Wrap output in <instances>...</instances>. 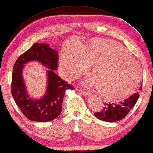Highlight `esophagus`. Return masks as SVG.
Wrapping results in <instances>:
<instances>
[{"label":"esophagus","instance_id":"1","mask_svg":"<svg viewBox=\"0 0 153 153\" xmlns=\"http://www.w3.org/2000/svg\"><path fill=\"white\" fill-rule=\"evenodd\" d=\"M79 92H80V94H82L83 96H86V97H88V96H89L90 95V93L88 92V91H85L79 90Z\"/></svg>","mask_w":153,"mask_h":153}]
</instances>
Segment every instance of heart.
I'll use <instances>...</instances> for the list:
<instances>
[{"instance_id": "b5f03b06", "label": "heart", "mask_w": 153, "mask_h": 153, "mask_svg": "<svg viewBox=\"0 0 153 153\" xmlns=\"http://www.w3.org/2000/svg\"><path fill=\"white\" fill-rule=\"evenodd\" d=\"M92 65L94 79L89 84L98 87L105 98L117 100L132 94L140 82L137 63L126 49L116 41L91 39L80 45L77 41L61 50L59 69L63 77L75 79Z\"/></svg>"}]
</instances>
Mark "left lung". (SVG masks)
<instances>
[{"instance_id": "1", "label": "left lung", "mask_w": 153, "mask_h": 153, "mask_svg": "<svg viewBox=\"0 0 153 153\" xmlns=\"http://www.w3.org/2000/svg\"><path fill=\"white\" fill-rule=\"evenodd\" d=\"M142 85H140L139 90H142ZM139 94L134 93L124 100L120 102L119 104H106L100 112H95V115L99 120L108 122V123H114L121 120L129 113L132 109L135 104L137 103Z\"/></svg>"}]
</instances>
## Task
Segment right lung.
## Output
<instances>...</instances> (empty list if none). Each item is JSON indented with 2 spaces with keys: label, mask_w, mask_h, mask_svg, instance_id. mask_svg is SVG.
I'll list each match as a JSON object with an SVG mask.
<instances>
[{
  "label": "right lung",
  "mask_w": 153,
  "mask_h": 153,
  "mask_svg": "<svg viewBox=\"0 0 153 153\" xmlns=\"http://www.w3.org/2000/svg\"><path fill=\"white\" fill-rule=\"evenodd\" d=\"M58 59L57 52L48 43H36L19 56L14 65L11 93L19 109L30 120L49 122L58 117L62 112L65 91L74 90L73 86L55 73L58 68ZM34 60L48 68L47 90L39 99L30 98L22 77L24 64Z\"/></svg>",
  "instance_id": "obj_1"
}]
</instances>
